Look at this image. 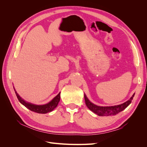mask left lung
Returning a JSON list of instances; mask_svg holds the SVG:
<instances>
[{
	"label": "left lung",
	"instance_id": "left-lung-1",
	"mask_svg": "<svg viewBox=\"0 0 147 147\" xmlns=\"http://www.w3.org/2000/svg\"><path fill=\"white\" fill-rule=\"evenodd\" d=\"M134 96V94L132 95V96L131 97L129 100H128L127 101L121 105L111 107H100L91 103V102L88 100L86 95L84 94V100H85V104L87 106V107L90 110H91L92 112L101 117L112 116V115H115L119 113V112H121V111L125 109L131 103Z\"/></svg>",
	"mask_w": 147,
	"mask_h": 147
}]
</instances>
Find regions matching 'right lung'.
<instances>
[{"mask_svg":"<svg viewBox=\"0 0 147 147\" xmlns=\"http://www.w3.org/2000/svg\"><path fill=\"white\" fill-rule=\"evenodd\" d=\"M15 91L16 93V95L17 96V98L20 102V103H21L24 106H25L26 108H28L30 110L38 113H47L51 112V111H53L56 107L60 100V92H59L54 99L47 104L41 105H34L30 103H28V102H26V101H24L18 95V94L17 92L15 91Z\"/></svg>","mask_w":147,"mask_h":147,"instance_id":"1","label":"right lung"}]
</instances>
